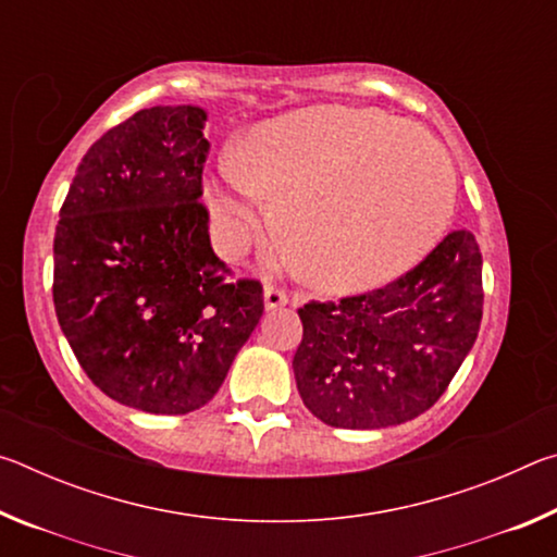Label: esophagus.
<instances>
[{
	"label": "esophagus",
	"instance_id": "1",
	"mask_svg": "<svg viewBox=\"0 0 557 557\" xmlns=\"http://www.w3.org/2000/svg\"><path fill=\"white\" fill-rule=\"evenodd\" d=\"M262 299H265V309H277L287 305L285 289H280L275 285H265V289H262Z\"/></svg>",
	"mask_w": 557,
	"mask_h": 557
}]
</instances>
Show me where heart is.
I'll list each match as a JSON object with an SVG mask.
<instances>
[{
  "mask_svg": "<svg viewBox=\"0 0 557 557\" xmlns=\"http://www.w3.org/2000/svg\"><path fill=\"white\" fill-rule=\"evenodd\" d=\"M209 186L213 238L240 252L262 228L258 194L292 270L326 292L398 280L435 248L457 201L449 157L385 112L314 106L260 122Z\"/></svg>",
  "mask_w": 557,
  "mask_h": 557,
  "instance_id": "obj_1",
  "label": "heart"
}]
</instances>
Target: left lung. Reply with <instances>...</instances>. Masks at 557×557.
Segmentation results:
<instances>
[{
  "label": "left lung",
  "instance_id": "left-lung-1",
  "mask_svg": "<svg viewBox=\"0 0 557 557\" xmlns=\"http://www.w3.org/2000/svg\"><path fill=\"white\" fill-rule=\"evenodd\" d=\"M482 252L455 231L381 289L299 307L292 358L309 412L332 428L381 430L437 403L482 324Z\"/></svg>",
  "mask_w": 557,
  "mask_h": 557
}]
</instances>
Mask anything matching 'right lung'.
Listing matches in <instances>:
<instances>
[{"label": "right lung", "instance_id": "1", "mask_svg": "<svg viewBox=\"0 0 557 557\" xmlns=\"http://www.w3.org/2000/svg\"><path fill=\"white\" fill-rule=\"evenodd\" d=\"M206 110L157 106L108 129L75 169L53 238V305L88 379L127 408L209 403L262 317L209 238Z\"/></svg>", "mask_w": 557, "mask_h": 557}]
</instances>
